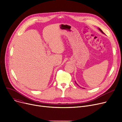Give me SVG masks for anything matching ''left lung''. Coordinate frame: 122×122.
Masks as SVG:
<instances>
[{
  "instance_id": "obj_1",
  "label": "left lung",
  "mask_w": 122,
  "mask_h": 122,
  "mask_svg": "<svg viewBox=\"0 0 122 122\" xmlns=\"http://www.w3.org/2000/svg\"><path fill=\"white\" fill-rule=\"evenodd\" d=\"M98 29L99 30H100V31L101 32V33H103V34H104V33H103V31H102V30H101L100 29H99V28ZM75 83H76V85H77L78 86H79V85H78L77 84H76V81H75Z\"/></svg>"
}]
</instances>
